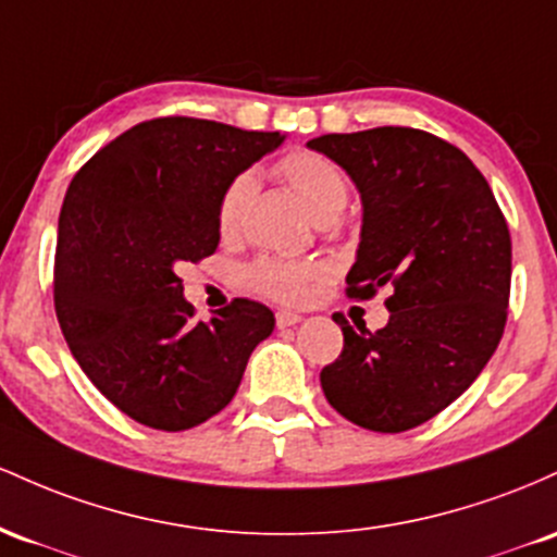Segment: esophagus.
Listing matches in <instances>:
<instances>
[{"label": "esophagus", "instance_id": "34e87169", "mask_svg": "<svg viewBox=\"0 0 557 557\" xmlns=\"http://www.w3.org/2000/svg\"><path fill=\"white\" fill-rule=\"evenodd\" d=\"M299 321H302V315H297V312H292V310H278L276 312V326L278 329H289Z\"/></svg>", "mask_w": 557, "mask_h": 557}]
</instances>
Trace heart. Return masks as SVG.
<instances>
[{
  "instance_id": "obj_1",
  "label": "heart",
  "mask_w": 557,
  "mask_h": 557,
  "mask_svg": "<svg viewBox=\"0 0 557 557\" xmlns=\"http://www.w3.org/2000/svg\"><path fill=\"white\" fill-rule=\"evenodd\" d=\"M276 176L289 184L299 197L305 210L315 221L329 215H339L347 205V181L334 160L312 149H292L276 160ZM255 191V181L249 173H239L223 186L215 208V226L223 236L236 234L245 218L247 202ZM329 268L321 260L281 258V255H262L245 268V281L249 289L276 302H305L318 289Z\"/></svg>"
}]
</instances>
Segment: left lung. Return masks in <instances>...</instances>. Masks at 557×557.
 <instances>
[{
    "instance_id": "1",
    "label": "left lung",
    "mask_w": 557,
    "mask_h": 557,
    "mask_svg": "<svg viewBox=\"0 0 557 557\" xmlns=\"http://www.w3.org/2000/svg\"><path fill=\"white\" fill-rule=\"evenodd\" d=\"M349 173L362 199L347 295L389 289V323L352 329L321 371L329 405L381 434L421 426L455 403L503 339L510 231L490 184L458 147L418 128L381 126L308 141Z\"/></svg>"
}]
</instances>
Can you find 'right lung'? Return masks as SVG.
I'll return each instance as SVG.
<instances>
[{"instance_id":"1","label":"right lung","mask_w":557,"mask_h":557,"mask_svg":"<svg viewBox=\"0 0 557 557\" xmlns=\"http://www.w3.org/2000/svg\"><path fill=\"white\" fill-rule=\"evenodd\" d=\"M281 141L278 131L154 117L99 149L67 186L54 312L81 371L144 426L186 431L221 413L276 326L252 299L195 321L176 271L215 252L223 186Z\"/></svg>"}]
</instances>
